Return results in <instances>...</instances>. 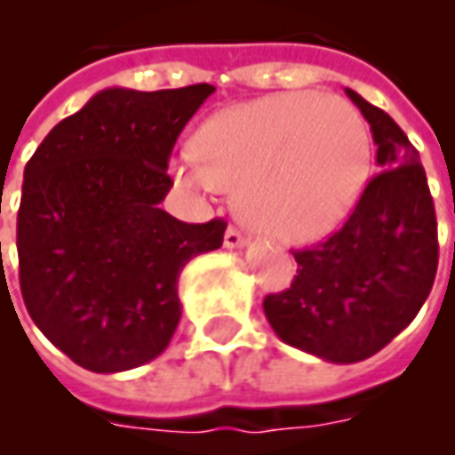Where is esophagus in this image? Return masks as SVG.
Returning a JSON list of instances; mask_svg holds the SVG:
<instances>
[{"label":"esophagus","mask_w":455,"mask_h":455,"mask_svg":"<svg viewBox=\"0 0 455 455\" xmlns=\"http://www.w3.org/2000/svg\"><path fill=\"white\" fill-rule=\"evenodd\" d=\"M224 246L227 248H243L246 246V236L238 231L236 227H228L224 234Z\"/></svg>","instance_id":"esophagus-1"}]
</instances>
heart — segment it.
<instances>
[{
  "instance_id": "heart-1",
  "label": "heart",
  "mask_w": 455,
  "mask_h": 455,
  "mask_svg": "<svg viewBox=\"0 0 455 455\" xmlns=\"http://www.w3.org/2000/svg\"><path fill=\"white\" fill-rule=\"evenodd\" d=\"M195 156L172 170L182 185L238 189L251 227L287 243H315L348 219L371 178V133L341 97L280 92L209 116Z\"/></svg>"
}]
</instances>
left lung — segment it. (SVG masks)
I'll return each instance as SVG.
<instances>
[{
  "mask_svg": "<svg viewBox=\"0 0 455 455\" xmlns=\"http://www.w3.org/2000/svg\"><path fill=\"white\" fill-rule=\"evenodd\" d=\"M346 94L371 124L382 170L336 234L292 251V285L263 299L283 341L331 363L365 361L385 348L427 302L439 266L419 153L390 114L353 90Z\"/></svg>",
  "mask_w": 455,
  "mask_h": 455,
  "instance_id": "1",
  "label": "left lung"
}]
</instances>
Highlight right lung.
I'll return each instance as SVG.
<instances>
[{
	"instance_id": "obj_1",
	"label": "right lung",
	"mask_w": 455,
	"mask_h": 455,
	"mask_svg": "<svg viewBox=\"0 0 455 455\" xmlns=\"http://www.w3.org/2000/svg\"><path fill=\"white\" fill-rule=\"evenodd\" d=\"M212 92L102 90L26 163L21 297L45 339L87 371H131L165 351L182 267L224 241V219L185 224L160 209L172 146Z\"/></svg>"
}]
</instances>
